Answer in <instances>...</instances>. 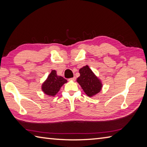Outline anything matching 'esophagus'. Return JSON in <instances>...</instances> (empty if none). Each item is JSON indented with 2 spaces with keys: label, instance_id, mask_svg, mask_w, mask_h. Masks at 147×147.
<instances>
[{
  "label": "esophagus",
  "instance_id": "34e87169",
  "mask_svg": "<svg viewBox=\"0 0 147 147\" xmlns=\"http://www.w3.org/2000/svg\"><path fill=\"white\" fill-rule=\"evenodd\" d=\"M69 80H71V81H75V80H76V77L72 78H70V79H69Z\"/></svg>",
  "mask_w": 147,
  "mask_h": 147
}]
</instances>
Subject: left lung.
<instances>
[{
  "instance_id": "left-lung-1",
  "label": "left lung",
  "mask_w": 147,
  "mask_h": 147,
  "mask_svg": "<svg viewBox=\"0 0 147 147\" xmlns=\"http://www.w3.org/2000/svg\"><path fill=\"white\" fill-rule=\"evenodd\" d=\"M80 76L78 78L77 82L82 86L83 91L88 96H94L100 92L102 85L88 65H86L80 69Z\"/></svg>"
}]
</instances>
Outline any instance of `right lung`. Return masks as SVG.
I'll list each match as a JSON object with an SVG mask.
<instances>
[{"instance_id":"obj_1","label":"right lung","mask_w":147,"mask_h":147,"mask_svg":"<svg viewBox=\"0 0 147 147\" xmlns=\"http://www.w3.org/2000/svg\"><path fill=\"white\" fill-rule=\"evenodd\" d=\"M65 83H67L66 80L61 76H57L56 71L52 70L47 79L43 83L42 90L47 95L55 96Z\"/></svg>"}]
</instances>
